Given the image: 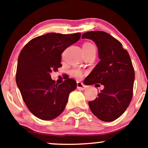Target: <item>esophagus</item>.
Listing matches in <instances>:
<instances>
[{
  "label": "esophagus",
  "instance_id": "34e87169",
  "mask_svg": "<svg viewBox=\"0 0 148 148\" xmlns=\"http://www.w3.org/2000/svg\"><path fill=\"white\" fill-rule=\"evenodd\" d=\"M77 88L79 89V90H85V89H86V86L84 85V84L82 82H77Z\"/></svg>",
  "mask_w": 148,
  "mask_h": 148
}]
</instances>
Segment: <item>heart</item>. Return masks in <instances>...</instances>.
<instances>
[{
    "label": "heart",
    "instance_id": "b5f03b06",
    "mask_svg": "<svg viewBox=\"0 0 148 148\" xmlns=\"http://www.w3.org/2000/svg\"><path fill=\"white\" fill-rule=\"evenodd\" d=\"M92 47H94L93 45L91 44L90 43H84L83 45V50H87L89 49V48H92ZM71 74L73 77H76V78H80L82 77V72L80 69H72L71 71Z\"/></svg>",
    "mask_w": 148,
    "mask_h": 148
}]
</instances>
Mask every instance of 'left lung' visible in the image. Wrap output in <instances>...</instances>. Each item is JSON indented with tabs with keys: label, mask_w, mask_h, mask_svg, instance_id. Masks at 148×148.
<instances>
[{
	"label": "left lung",
	"mask_w": 148,
	"mask_h": 148,
	"mask_svg": "<svg viewBox=\"0 0 148 148\" xmlns=\"http://www.w3.org/2000/svg\"><path fill=\"white\" fill-rule=\"evenodd\" d=\"M82 38L95 42L100 60L84 84L104 86L98 98L88 102L89 108L101 121H114L126 111L132 99L135 72L131 58L119 40L106 32H88Z\"/></svg>",
	"instance_id": "left-lung-1"
}]
</instances>
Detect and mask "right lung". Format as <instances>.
Wrapping results in <instances>:
<instances>
[{
  "label": "right lung",
  "instance_id": "right-lung-1",
  "mask_svg": "<svg viewBox=\"0 0 148 148\" xmlns=\"http://www.w3.org/2000/svg\"><path fill=\"white\" fill-rule=\"evenodd\" d=\"M81 33H48L33 38L21 50L18 58L16 83L29 110L42 120L54 119L64 111L69 93L77 82L66 79L56 84L50 73L61 64V54L80 39Z\"/></svg>",
  "mask_w": 148,
  "mask_h": 148
}]
</instances>
